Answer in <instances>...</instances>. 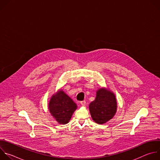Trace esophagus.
<instances>
[{
  "label": "esophagus",
  "mask_w": 160,
  "mask_h": 160,
  "mask_svg": "<svg viewBox=\"0 0 160 160\" xmlns=\"http://www.w3.org/2000/svg\"><path fill=\"white\" fill-rule=\"evenodd\" d=\"M80 104H81L82 106H84L86 105V101H82L80 102Z\"/></svg>",
  "instance_id": "obj_1"
}]
</instances>
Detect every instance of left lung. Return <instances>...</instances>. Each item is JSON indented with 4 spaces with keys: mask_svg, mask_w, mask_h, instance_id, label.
<instances>
[{
    "mask_svg": "<svg viewBox=\"0 0 160 160\" xmlns=\"http://www.w3.org/2000/svg\"><path fill=\"white\" fill-rule=\"evenodd\" d=\"M117 108L115 94L103 88L97 91L95 100L89 105L91 117L99 124H103L111 120L116 113Z\"/></svg>",
    "mask_w": 160,
    "mask_h": 160,
    "instance_id": "left-lung-1",
    "label": "left lung"
}]
</instances>
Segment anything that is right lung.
<instances>
[{"instance_id":"add662e5","label":"right lung","mask_w":160,"mask_h":160,"mask_svg":"<svg viewBox=\"0 0 160 160\" xmlns=\"http://www.w3.org/2000/svg\"><path fill=\"white\" fill-rule=\"evenodd\" d=\"M77 108V104L62 90L54 95L49 104L50 112L60 124L68 123Z\"/></svg>"}]
</instances>
